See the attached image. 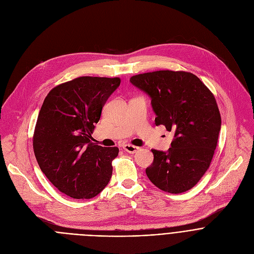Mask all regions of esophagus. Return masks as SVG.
Here are the masks:
<instances>
[{"label":"esophagus","instance_id":"1","mask_svg":"<svg viewBox=\"0 0 254 254\" xmlns=\"http://www.w3.org/2000/svg\"><path fill=\"white\" fill-rule=\"evenodd\" d=\"M123 149H124L127 153H129V154H134V153H136V152L139 150V148H137V147H135V146H131V144H124Z\"/></svg>","mask_w":254,"mask_h":254}]
</instances>
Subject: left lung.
Listing matches in <instances>:
<instances>
[{
  "mask_svg": "<svg viewBox=\"0 0 254 254\" xmlns=\"http://www.w3.org/2000/svg\"><path fill=\"white\" fill-rule=\"evenodd\" d=\"M129 81L151 98L156 126L174 132L168 151L152 150L148 178L165 192L190 190L209 168L218 141L221 117L214 95L196 75L184 71L149 72Z\"/></svg>",
  "mask_w": 254,
  "mask_h": 254,
  "instance_id": "8db88e82",
  "label": "left lung"
}]
</instances>
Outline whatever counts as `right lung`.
<instances>
[{"label": "right lung", "instance_id": "1", "mask_svg": "<svg viewBox=\"0 0 254 254\" xmlns=\"http://www.w3.org/2000/svg\"><path fill=\"white\" fill-rule=\"evenodd\" d=\"M121 84L118 77L83 76L54 87L36 124L33 149L50 182L74 199H90L110 182L119 149L91 141L102 107Z\"/></svg>", "mask_w": 254, "mask_h": 254}]
</instances>
